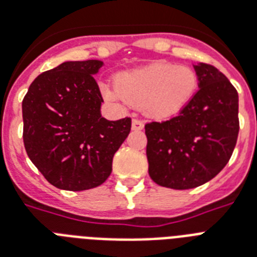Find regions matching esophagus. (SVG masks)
Listing matches in <instances>:
<instances>
[{"instance_id":"34e87169","label":"esophagus","mask_w":257,"mask_h":257,"mask_svg":"<svg viewBox=\"0 0 257 257\" xmlns=\"http://www.w3.org/2000/svg\"><path fill=\"white\" fill-rule=\"evenodd\" d=\"M144 127V123L142 122V120L139 119H133V123H131V128L135 131H139V130H143Z\"/></svg>"}]
</instances>
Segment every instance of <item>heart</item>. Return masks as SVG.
Wrapping results in <instances>:
<instances>
[{
  "label": "heart",
  "instance_id": "obj_1",
  "mask_svg": "<svg viewBox=\"0 0 257 257\" xmlns=\"http://www.w3.org/2000/svg\"><path fill=\"white\" fill-rule=\"evenodd\" d=\"M115 82L101 84V92L107 101L119 106H138L152 118L165 119L190 102L198 77L192 68L159 61L120 72Z\"/></svg>",
  "mask_w": 257,
  "mask_h": 257
}]
</instances>
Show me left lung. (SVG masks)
<instances>
[{"label": "left lung", "instance_id": "obj_1", "mask_svg": "<svg viewBox=\"0 0 257 257\" xmlns=\"http://www.w3.org/2000/svg\"><path fill=\"white\" fill-rule=\"evenodd\" d=\"M198 90L190 102L164 122L144 126L150 177L172 189H192L224 168L239 133V97L215 67L193 64Z\"/></svg>", "mask_w": 257, "mask_h": 257}]
</instances>
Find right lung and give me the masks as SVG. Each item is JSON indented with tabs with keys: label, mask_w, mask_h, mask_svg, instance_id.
Here are the masks:
<instances>
[{
	"label": "right lung",
	"mask_w": 257,
	"mask_h": 257,
	"mask_svg": "<svg viewBox=\"0 0 257 257\" xmlns=\"http://www.w3.org/2000/svg\"><path fill=\"white\" fill-rule=\"evenodd\" d=\"M99 60L64 61L38 76L22 102L23 143L50 184L88 190L111 173L113 158L131 130V119L107 120L94 76Z\"/></svg>",
	"instance_id": "add662e5"
}]
</instances>
